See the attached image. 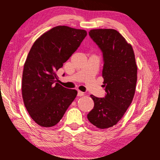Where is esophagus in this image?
<instances>
[{
  "instance_id": "obj_1",
  "label": "esophagus",
  "mask_w": 160,
  "mask_h": 160,
  "mask_svg": "<svg viewBox=\"0 0 160 160\" xmlns=\"http://www.w3.org/2000/svg\"><path fill=\"white\" fill-rule=\"evenodd\" d=\"M84 95H85V93H84L83 92H82V91H80V90L78 91V96H80H80H83Z\"/></svg>"
}]
</instances>
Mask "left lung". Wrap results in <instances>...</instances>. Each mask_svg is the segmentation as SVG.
Listing matches in <instances>:
<instances>
[{
  "instance_id": "8db88e82",
  "label": "left lung",
  "mask_w": 160,
  "mask_h": 160,
  "mask_svg": "<svg viewBox=\"0 0 160 160\" xmlns=\"http://www.w3.org/2000/svg\"><path fill=\"white\" fill-rule=\"evenodd\" d=\"M89 36L102 49L104 98L91 95L94 108L88 113L92 124L101 129L117 124L131 104L137 82V65L132 47L117 30L92 29Z\"/></svg>"
}]
</instances>
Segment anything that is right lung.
Here are the masks:
<instances>
[{
    "mask_svg": "<svg viewBox=\"0 0 160 160\" xmlns=\"http://www.w3.org/2000/svg\"><path fill=\"white\" fill-rule=\"evenodd\" d=\"M87 32L58 25L35 40L24 64L22 94L37 124L52 127L59 122L78 95L56 82V72L78 49Z\"/></svg>",
    "mask_w": 160,
    "mask_h": 160,
    "instance_id": "add662e5",
    "label": "right lung"
}]
</instances>
